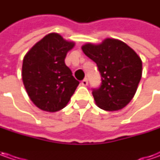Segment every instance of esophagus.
<instances>
[{"label":"esophagus","mask_w":160,"mask_h":160,"mask_svg":"<svg viewBox=\"0 0 160 160\" xmlns=\"http://www.w3.org/2000/svg\"><path fill=\"white\" fill-rule=\"evenodd\" d=\"M81 84H82L83 86H86V85L88 84V80H87V78H84L83 81L81 82Z\"/></svg>","instance_id":"obj_1"}]
</instances>
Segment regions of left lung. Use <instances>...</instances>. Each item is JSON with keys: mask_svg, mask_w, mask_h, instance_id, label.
Listing matches in <instances>:
<instances>
[{"mask_svg": "<svg viewBox=\"0 0 160 160\" xmlns=\"http://www.w3.org/2000/svg\"><path fill=\"white\" fill-rule=\"evenodd\" d=\"M82 50L97 64L102 77L100 87L92 89L97 106L108 111L126 107L142 78L141 58L124 42L112 38L105 39L101 44H84Z\"/></svg>", "mask_w": 160, "mask_h": 160, "instance_id": "left-lung-1", "label": "left lung"}]
</instances>
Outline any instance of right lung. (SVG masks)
Wrapping results in <instances>:
<instances>
[{"mask_svg": "<svg viewBox=\"0 0 160 160\" xmlns=\"http://www.w3.org/2000/svg\"><path fill=\"white\" fill-rule=\"evenodd\" d=\"M56 33L47 34L30 49L22 65V79L29 98L42 110L55 112L68 103L79 82L65 64L74 47Z\"/></svg>", "mask_w": 160, "mask_h": 160, "instance_id": "1", "label": "right lung"}]
</instances>
